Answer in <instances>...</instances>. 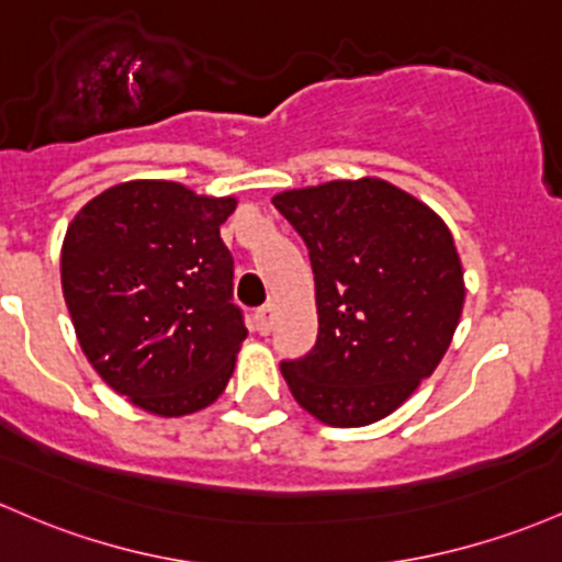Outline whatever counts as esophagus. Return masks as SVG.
I'll use <instances>...</instances> for the list:
<instances>
[{"mask_svg":"<svg viewBox=\"0 0 562 562\" xmlns=\"http://www.w3.org/2000/svg\"><path fill=\"white\" fill-rule=\"evenodd\" d=\"M274 304H267V306H261V310H256V314H252V319H256V328H258V333H263V336H267V333L271 330V325H274Z\"/></svg>","mask_w":562,"mask_h":562,"instance_id":"1","label":"esophagus"}]
</instances>
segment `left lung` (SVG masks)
Listing matches in <instances>:
<instances>
[{"label":"left lung","mask_w":562,"mask_h":562,"mask_svg":"<svg viewBox=\"0 0 562 562\" xmlns=\"http://www.w3.org/2000/svg\"><path fill=\"white\" fill-rule=\"evenodd\" d=\"M310 248L319 336L282 379L328 427L394 413L453 341L464 269L453 234L427 202L384 178L328 181L271 196Z\"/></svg>","instance_id":"8db88e82"}]
</instances>
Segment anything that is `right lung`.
Instances as JSON below:
<instances>
[{
    "instance_id": "1",
    "label": "right lung",
    "mask_w": 562,
    "mask_h": 562,
    "mask_svg": "<svg viewBox=\"0 0 562 562\" xmlns=\"http://www.w3.org/2000/svg\"><path fill=\"white\" fill-rule=\"evenodd\" d=\"M234 207L237 196L138 178L92 196L66 229L60 285L77 341L135 408L189 416L229 384L248 336L221 239Z\"/></svg>"
}]
</instances>
